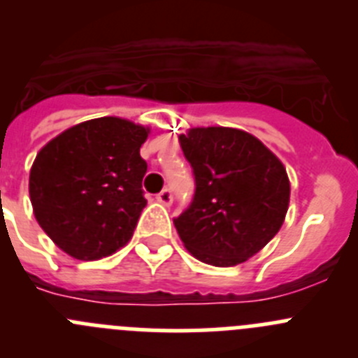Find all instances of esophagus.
Returning <instances> with one entry per match:
<instances>
[{
    "label": "esophagus",
    "mask_w": 358,
    "mask_h": 358,
    "mask_svg": "<svg viewBox=\"0 0 358 358\" xmlns=\"http://www.w3.org/2000/svg\"><path fill=\"white\" fill-rule=\"evenodd\" d=\"M157 201L162 203L164 206H169L173 203V194H171V190L169 189H164L160 190L159 194H157Z\"/></svg>",
    "instance_id": "1"
}]
</instances>
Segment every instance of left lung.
Returning <instances> with one entry per match:
<instances>
[{"label":"left lung","instance_id":"1","mask_svg":"<svg viewBox=\"0 0 358 358\" xmlns=\"http://www.w3.org/2000/svg\"><path fill=\"white\" fill-rule=\"evenodd\" d=\"M178 139L196 180L192 203L175 219L183 245L213 266L247 262L285 222V166L258 138L238 129L199 127Z\"/></svg>","mask_w":358,"mask_h":358}]
</instances>
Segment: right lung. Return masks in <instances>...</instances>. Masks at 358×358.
Masks as SVG:
<instances>
[{
	"mask_svg": "<svg viewBox=\"0 0 358 358\" xmlns=\"http://www.w3.org/2000/svg\"><path fill=\"white\" fill-rule=\"evenodd\" d=\"M148 129L103 116L73 125L36 155L29 198L40 228L83 262L127 245L146 206L139 148Z\"/></svg>",
	"mask_w": 358,
	"mask_h": 358,
	"instance_id": "right-lung-1",
	"label": "right lung"
}]
</instances>
